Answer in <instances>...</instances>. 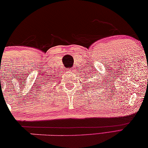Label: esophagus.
I'll return each instance as SVG.
<instances>
[{
  "instance_id": "34e87169",
  "label": "esophagus",
  "mask_w": 148,
  "mask_h": 148,
  "mask_svg": "<svg viewBox=\"0 0 148 148\" xmlns=\"http://www.w3.org/2000/svg\"><path fill=\"white\" fill-rule=\"evenodd\" d=\"M74 71V68H70V69L69 70V72H73Z\"/></svg>"
}]
</instances>
